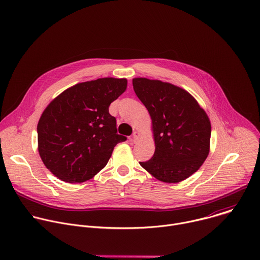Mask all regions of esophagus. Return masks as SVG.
<instances>
[{
    "mask_svg": "<svg viewBox=\"0 0 260 260\" xmlns=\"http://www.w3.org/2000/svg\"><path fill=\"white\" fill-rule=\"evenodd\" d=\"M139 137H140V134H139L138 132H134L133 137H132V140H133L134 142H136V141L139 139Z\"/></svg>",
    "mask_w": 260,
    "mask_h": 260,
    "instance_id": "obj_1",
    "label": "esophagus"
}]
</instances>
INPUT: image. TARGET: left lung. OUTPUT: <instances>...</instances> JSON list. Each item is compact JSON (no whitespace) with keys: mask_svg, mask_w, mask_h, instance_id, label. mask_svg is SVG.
<instances>
[{"mask_svg":"<svg viewBox=\"0 0 260 260\" xmlns=\"http://www.w3.org/2000/svg\"><path fill=\"white\" fill-rule=\"evenodd\" d=\"M133 86L151 116L155 141L153 156L140 165L162 182L188 178L209 154L208 115L190 93L173 84L135 78Z\"/></svg>","mask_w":260,"mask_h":260,"instance_id":"left-lung-1","label":"left lung"}]
</instances>
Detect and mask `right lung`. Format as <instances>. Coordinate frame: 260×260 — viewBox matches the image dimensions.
<instances>
[{
    "instance_id": "1",
    "label": "right lung",
    "mask_w": 260,
    "mask_h": 260,
    "mask_svg": "<svg viewBox=\"0 0 260 260\" xmlns=\"http://www.w3.org/2000/svg\"><path fill=\"white\" fill-rule=\"evenodd\" d=\"M126 79L100 78L74 85L44 110L38 132L39 154L58 179L81 183L108 162L114 147L126 140L117 134L109 106L126 89Z\"/></svg>"
}]
</instances>
